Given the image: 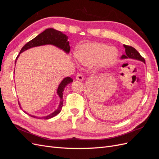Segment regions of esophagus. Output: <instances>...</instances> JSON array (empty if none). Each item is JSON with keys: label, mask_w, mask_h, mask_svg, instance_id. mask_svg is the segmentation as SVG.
<instances>
[{"label": "esophagus", "mask_w": 159, "mask_h": 159, "mask_svg": "<svg viewBox=\"0 0 159 159\" xmlns=\"http://www.w3.org/2000/svg\"><path fill=\"white\" fill-rule=\"evenodd\" d=\"M75 79L77 80H79V81H82L84 80V78H83V75H81V74H78L76 75V78Z\"/></svg>", "instance_id": "esophagus-1"}]
</instances>
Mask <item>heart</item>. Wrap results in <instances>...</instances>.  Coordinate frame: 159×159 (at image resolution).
I'll use <instances>...</instances> for the list:
<instances>
[{"mask_svg":"<svg viewBox=\"0 0 159 159\" xmlns=\"http://www.w3.org/2000/svg\"><path fill=\"white\" fill-rule=\"evenodd\" d=\"M118 52L114 47L102 43H86L76 50L75 56L81 64L90 66L96 64L103 68L111 64L116 60Z\"/></svg>","mask_w":159,"mask_h":159,"instance_id":"b5f03b06","label":"heart"}]
</instances>
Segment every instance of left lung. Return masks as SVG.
I'll use <instances>...</instances> for the list:
<instances>
[{"mask_svg": "<svg viewBox=\"0 0 159 159\" xmlns=\"http://www.w3.org/2000/svg\"><path fill=\"white\" fill-rule=\"evenodd\" d=\"M123 46L125 48V54H123L121 56V59L131 58V59L140 60L145 64V60L144 59V57H143L141 56V54L135 50V48H134L132 46H127L125 44L123 45Z\"/></svg>", "mask_w": 159, "mask_h": 159, "instance_id": "8db88e82", "label": "left lung"}]
</instances>
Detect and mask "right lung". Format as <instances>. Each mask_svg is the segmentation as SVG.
Instances as JSON below:
<instances>
[{
    "instance_id": "add662e5",
    "label": "right lung",
    "mask_w": 159,
    "mask_h": 159,
    "mask_svg": "<svg viewBox=\"0 0 159 159\" xmlns=\"http://www.w3.org/2000/svg\"><path fill=\"white\" fill-rule=\"evenodd\" d=\"M68 36H67L66 34H64L61 32L60 31L56 30L54 29V28H48V29L45 30L44 32L40 33V34H38L36 37L33 38L32 40L26 43V44L22 48L20 53H19V54L18 55V56L16 58L15 64H16L17 58L22 52L28 49H30L31 48L36 47V46H40L46 45V44L54 45L57 48H59L63 50L65 52L67 53V54H68L70 52V46L69 45V42L68 41ZM72 81H73V80H72L70 77H67V78H65L63 80H62L61 81V83L60 84L58 88H57V93L59 95V97L60 98V102L58 107H57V109L55 111H54L52 113L48 115H47V116L43 117H36L34 115H30V116L32 117L38 118V119H48L52 117H54V116H56V115L58 114L61 111L62 106H63V102H64L63 92H64V88L67 85L69 84L70 83H71ZM19 105H20V103H19Z\"/></svg>"
}]
</instances>
